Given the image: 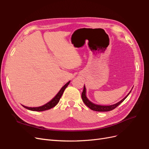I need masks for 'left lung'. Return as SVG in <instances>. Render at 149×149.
Masks as SVG:
<instances>
[{"instance_id": "left-lung-1", "label": "left lung", "mask_w": 149, "mask_h": 149, "mask_svg": "<svg viewBox=\"0 0 149 149\" xmlns=\"http://www.w3.org/2000/svg\"><path fill=\"white\" fill-rule=\"evenodd\" d=\"M130 93L123 99V100H122L120 101L115 104L111 105V106H100V105L95 104H93V102L89 101L88 100V98L86 97V88L84 86L83 91L81 94V97H82V100H83V101L84 102V103L89 108V109H91L93 111H98V112H106V111H112V110L114 109L115 108L118 107L122 102H123L125 100V98L128 96Z\"/></svg>"}]
</instances>
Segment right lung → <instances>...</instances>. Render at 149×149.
<instances>
[{
	"label": "right lung",
	"mask_w": 149,
	"mask_h": 149,
	"mask_svg": "<svg viewBox=\"0 0 149 149\" xmlns=\"http://www.w3.org/2000/svg\"><path fill=\"white\" fill-rule=\"evenodd\" d=\"M70 81L68 82L64 86L60 89V91L58 92V93L55 96V97H54L52 100H51L50 101L48 102V103H47L46 104H45V105H43L42 106H40V107H26V106H23L25 108H26V109L31 110V111H43L50 109L51 108L55 107L58 103V102L60 101V98L62 96L63 93L66 88L70 84Z\"/></svg>",
	"instance_id": "add662e5"
}]
</instances>
